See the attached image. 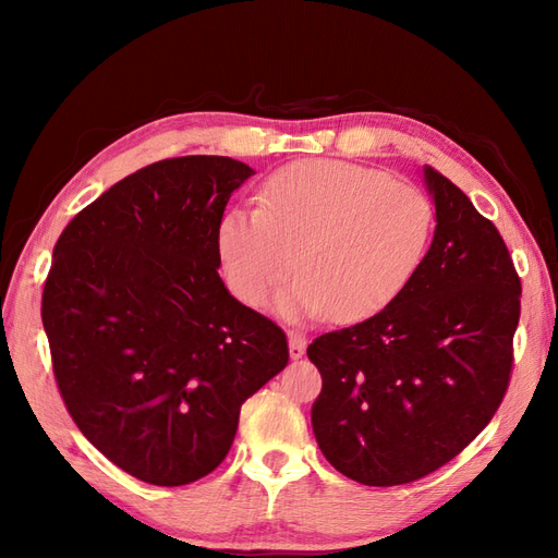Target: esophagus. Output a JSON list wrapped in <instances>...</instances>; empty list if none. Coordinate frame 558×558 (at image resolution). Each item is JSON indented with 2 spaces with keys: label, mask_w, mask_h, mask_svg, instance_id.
I'll return each mask as SVG.
<instances>
[{
  "label": "esophagus",
  "mask_w": 558,
  "mask_h": 558,
  "mask_svg": "<svg viewBox=\"0 0 558 558\" xmlns=\"http://www.w3.org/2000/svg\"><path fill=\"white\" fill-rule=\"evenodd\" d=\"M305 349H307L305 335L291 332V335H289V351H291V359H293V361H298V359L305 356Z\"/></svg>",
  "instance_id": "esophagus-1"
}]
</instances>
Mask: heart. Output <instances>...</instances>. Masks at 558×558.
<instances>
[{
	"label": "heart",
	"instance_id": "obj_1",
	"mask_svg": "<svg viewBox=\"0 0 558 558\" xmlns=\"http://www.w3.org/2000/svg\"><path fill=\"white\" fill-rule=\"evenodd\" d=\"M428 195L386 172L342 160H300L269 177L258 209L232 207L216 228L230 291L281 314H318L351 324L381 312L408 289L433 238Z\"/></svg>",
	"mask_w": 558,
	"mask_h": 558
}]
</instances>
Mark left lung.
<instances>
[{
  "label": "left lung",
  "instance_id": "left-lung-1",
  "mask_svg": "<svg viewBox=\"0 0 558 558\" xmlns=\"http://www.w3.org/2000/svg\"><path fill=\"white\" fill-rule=\"evenodd\" d=\"M435 234L391 305L307 347L324 388L316 442L344 477L396 486L430 475L484 430L505 398L521 281L498 228L424 167Z\"/></svg>",
  "mask_w": 558,
  "mask_h": 558
}]
</instances>
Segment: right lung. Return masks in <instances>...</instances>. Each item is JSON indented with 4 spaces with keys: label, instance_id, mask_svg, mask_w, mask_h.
Wrapping results in <instances>:
<instances>
[{
    "label": "right lung",
    "instance_id": "1",
    "mask_svg": "<svg viewBox=\"0 0 558 558\" xmlns=\"http://www.w3.org/2000/svg\"><path fill=\"white\" fill-rule=\"evenodd\" d=\"M251 174L226 156L142 167L81 209L53 248L41 320L64 408L142 482L209 475L242 402L289 363L283 330L218 277L216 228Z\"/></svg>",
    "mask_w": 558,
    "mask_h": 558
}]
</instances>
